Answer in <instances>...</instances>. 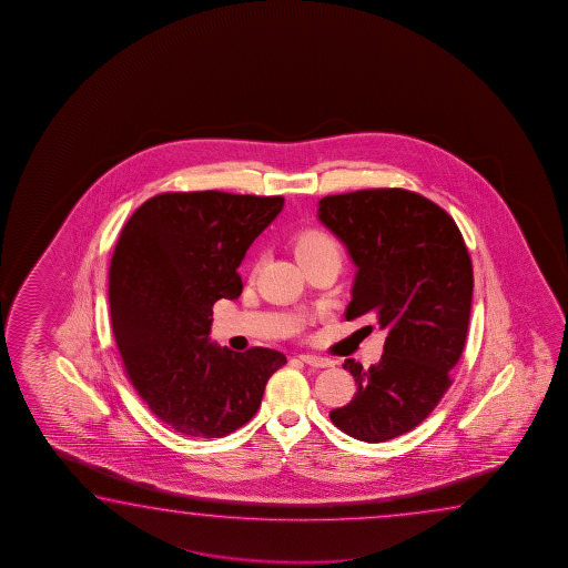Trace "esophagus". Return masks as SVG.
Here are the masks:
<instances>
[{
	"label": "esophagus",
	"instance_id": "obj_1",
	"mask_svg": "<svg viewBox=\"0 0 568 568\" xmlns=\"http://www.w3.org/2000/svg\"><path fill=\"white\" fill-rule=\"evenodd\" d=\"M304 364H308L312 367H332L334 362L329 357L314 356V354H302L298 356Z\"/></svg>",
	"mask_w": 568,
	"mask_h": 568
}]
</instances>
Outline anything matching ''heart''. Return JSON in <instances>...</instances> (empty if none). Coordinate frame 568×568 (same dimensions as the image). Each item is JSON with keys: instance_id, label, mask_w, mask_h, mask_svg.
<instances>
[{"instance_id": "heart-1", "label": "heart", "mask_w": 568, "mask_h": 568, "mask_svg": "<svg viewBox=\"0 0 568 568\" xmlns=\"http://www.w3.org/2000/svg\"><path fill=\"white\" fill-rule=\"evenodd\" d=\"M292 246H294V252H296L302 266L324 262V260H332L339 264L344 256L342 244L337 242L336 236H332L329 232L322 231V229L300 231L292 239Z\"/></svg>"}]
</instances>
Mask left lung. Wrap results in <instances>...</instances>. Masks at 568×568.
I'll use <instances>...</instances> for the list:
<instances>
[{"mask_svg":"<svg viewBox=\"0 0 568 568\" xmlns=\"http://www.w3.org/2000/svg\"><path fill=\"white\" fill-rule=\"evenodd\" d=\"M317 216L357 266L346 320L374 317L387 329L377 366L344 362L357 392L329 419L359 442H387L422 424L452 387L471 316V256L452 216L405 189L324 196Z\"/></svg>","mask_w":568,"mask_h":568,"instance_id":"left-lung-1","label":"left lung"}]
</instances>
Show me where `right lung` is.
Wrapping results in <instances>:
<instances>
[{
    "label": "right lung",
    "instance_id": "add662e5",
    "mask_svg": "<svg viewBox=\"0 0 568 568\" xmlns=\"http://www.w3.org/2000/svg\"><path fill=\"white\" fill-rule=\"evenodd\" d=\"M284 196L163 193L143 202L116 241L109 310L123 369L163 424L189 437H224L258 412L286 356L209 342L216 300L241 296L236 272Z\"/></svg>",
    "mask_w": 568,
    "mask_h": 568
}]
</instances>
